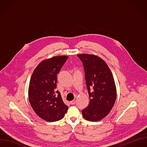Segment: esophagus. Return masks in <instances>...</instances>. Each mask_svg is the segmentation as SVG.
I'll use <instances>...</instances> for the list:
<instances>
[{
	"instance_id": "34e87169",
	"label": "esophagus",
	"mask_w": 147,
	"mask_h": 147,
	"mask_svg": "<svg viewBox=\"0 0 147 147\" xmlns=\"http://www.w3.org/2000/svg\"><path fill=\"white\" fill-rule=\"evenodd\" d=\"M76 100H73V101H70V104H72V105H73V104H76Z\"/></svg>"
}]
</instances>
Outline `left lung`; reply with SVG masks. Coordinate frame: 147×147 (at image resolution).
Instances as JSON below:
<instances>
[{
	"label": "left lung",
	"instance_id": "left-lung-1",
	"mask_svg": "<svg viewBox=\"0 0 147 147\" xmlns=\"http://www.w3.org/2000/svg\"><path fill=\"white\" fill-rule=\"evenodd\" d=\"M77 56L84 65L90 97L88 106L82 113L88 121H98L110 113L115 104L117 89L114 79L108 65L100 57L89 54Z\"/></svg>",
	"mask_w": 147,
	"mask_h": 147
}]
</instances>
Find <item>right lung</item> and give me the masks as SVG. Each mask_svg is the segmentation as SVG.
Masks as SVG:
<instances>
[{
  "mask_svg": "<svg viewBox=\"0 0 147 147\" xmlns=\"http://www.w3.org/2000/svg\"><path fill=\"white\" fill-rule=\"evenodd\" d=\"M68 57L58 56L43 60L30 78L28 90L30 104L36 114L48 122L62 119L69 109L60 92L56 90L57 74Z\"/></svg>",
  "mask_w": 147,
  "mask_h": 147,
  "instance_id": "obj_1",
  "label": "right lung"
}]
</instances>
